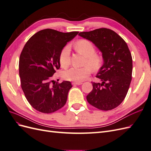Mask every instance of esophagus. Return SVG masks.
Returning a JSON list of instances; mask_svg holds the SVG:
<instances>
[{"label": "esophagus", "mask_w": 151, "mask_h": 151, "mask_svg": "<svg viewBox=\"0 0 151 151\" xmlns=\"http://www.w3.org/2000/svg\"><path fill=\"white\" fill-rule=\"evenodd\" d=\"M72 84V85H81L83 83L82 82H73Z\"/></svg>", "instance_id": "obj_1"}]
</instances>
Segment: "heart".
I'll return each mask as SVG.
<instances>
[{"label":"heart","instance_id":"1","mask_svg":"<svg viewBox=\"0 0 151 151\" xmlns=\"http://www.w3.org/2000/svg\"><path fill=\"white\" fill-rule=\"evenodd\" d=\"M77 51L83 53L86 57L85 66L84 67H73L62 73L63 79L67 81L81 82L89 76L91 69L97 71L101 66L102 58L96 54V48L94 45L86 40H81L75 45ZM70 49L68 45L64 47L60 53L59 62L62 67L66 68L70 64Z\"/></svg>","mask_w":151,"mask_h":151}]
</instances>
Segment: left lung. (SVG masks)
I'll return each instance as SVG.
<instances>
[{"mask_svg": "<svg viewBox=\"0 0 151 151\" xmlns=\"http://www.w3.org/2000/svg\"><path fill=\"white\" fill-rule=\"evenodd\" d=\"M79 35L95 45L104 61L96 76L101 83L92 82L93 88L87 101L101 110H111L122 103L129 89L132 74L129 48L121 36L109 29L81 32Z\"/></svg>", "mask_w": 151, "mask_h": 151, "instance_id": "1", "label": "left lung"}]
</instances>
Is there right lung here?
Wrapping results in <instances>:
<instances>
[{
    "label": "right lung",
    "instance_id": "obj_1",
    "mask_svg": "<svg viewBox=\"0 0 151 151\" xmlns=\"http://www.w3.org/2000/svg\"><path fill=\"white\" fill-rule=\"evenodd\" d=\"M78 33L43 29L32 36L22 49L19 62L21 88L29 103L37 111L51 113L65 104L72 87L70 82L51 84V79L60 67L61 50Z\"/></svg>",
    "mask_w": 151,
    "mask_h": 151
}]
</instances>
